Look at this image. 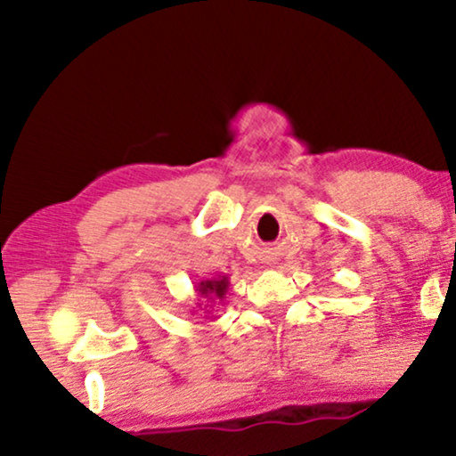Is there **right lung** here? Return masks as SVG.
Instances as JSON below:
<instances>
[{"instance_id":"right-lung-1","label":"right lung","mask_w":456,"mask_h":456,"mask_svg":"<svg viewBox=\"0 0 456 456\" xmlns=\"http://www.w3.org/2000/svg\"><path fill=\"white\" fill-rule=\"evenodd\" d=\"M228 286H230L228 276H217L214 280H201V282L195 286V290L199 297L205 298V303H211V305H205V307H201V303H199V309L208 311L214 307L216 301H224V298H226Z\"/></svg>"}]
</instances>
